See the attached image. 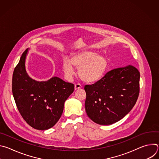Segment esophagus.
<instances>
[{
	"label": "esophagus",
	"instance_id": "1",
	"mask_svg": "<svg viewBox=\"0 0 159 159\" xmlns=\"http://www.w3.org/2000/svg\"><path fill=\"white\" fill-rule=\"evenodd\" d=\"M82 88V85L80 84H75V90H77Z\"/></svg>",
	"mask_w": 159,
	"mask_h": 159
}]
</instances>
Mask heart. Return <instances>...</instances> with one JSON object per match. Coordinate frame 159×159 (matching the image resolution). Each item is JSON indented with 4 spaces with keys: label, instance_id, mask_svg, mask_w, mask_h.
Returning a JSON list of instances; mask_svg holds the SVG:
<instances>
[{
    "label": "heart",
    "instance_id": "obj_1",
    "mask_svg": "<svg viewBox=\"0 0 159 159\" xmlns=\"http://www.w3.org/2000/svg\"><path fill=\"white\" fill-rule=\"evenodd\" d=\"M73 66L78 69L81 80L96 82L104 76L108 67V60L105 56L93 51L79 50L73 52L69 60L66 58L63 59V71L68 79H71L74 75Z\"/></svg>",
    "mask_w": 159,
    "mask_h": 159
}]
</instances>
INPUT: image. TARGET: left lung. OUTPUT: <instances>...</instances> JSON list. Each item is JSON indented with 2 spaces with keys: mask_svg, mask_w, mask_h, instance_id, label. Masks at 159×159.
<instances>
[{
  "mask_svg": "<svg viewBox=\"0 0 159 159\" xmlns=\"http://www.w3.org/2000/svg\"><path fill=\"white\" fill-rule=\"evenodd\" d=\"M140 72L132 65L111 70L92 85H85V111L101 125L115 123L131 110L140 93Z\"/></svg>",
  "mask_w": 159,
  "mask_h": 159,
  "instance_id": "left-lung-1",
  "label": "left lung"
}]
</instances>
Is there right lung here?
<instances>
[{
  "label": "right lung",
  "mask_w": 159,
  "mask_h": 159,
  "mask_svg": "<svg viewBox=\"0 0 159 159\" xmlns=\"http://www.w3.org/2000/svg\"><path fill=\"white\" fill-rule=\"evenodd\" d=\"M26 49L15 67L12 94L20 115L31 127L46 130L60 118L65 101L72 94L74 85L54 77L47 81H36L26 72Z\"/></svg>",
  "instance_id": "add662e5"
}]
</instances>
